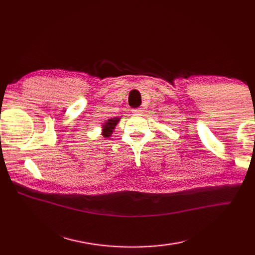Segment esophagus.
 Segmentation results:
<instances>
[{
    "instance_id": "34e87169",
    "label": "esophagus",
    "mask_w": 255,
    "mask_h": 255,
    "mask_svg": "<svg viewBox=\"0 0 255 255\" xmlns=\"http://www.w3.org/2000/svg\"><path fill=\"white\" fill-rule=\"evenodd\" d=\"M132 113H133V115L141 116L142 114H143V111H142V108H136V110H133V111H132Z\"/></svg>"
}]
</instances>
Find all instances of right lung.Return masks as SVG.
Segmentation results:
<instances>
[{"label":"right lung","instance_id":"1","mask_svg":"<svg viewBox=\"0 0 255 255\" xmlns=\"http://www.w3.org/2000/svg\"><path fill=\"white\" fill-rule=\"evenodd\" d=\"M119 119H121L119 117L108 119V121L104 124V126H103V132H102L103 136H104V137H111L112 136L113 130L115 129L116 125L119 122Z\"/></svg>","mask_w":255,"mask_h":255}]
</instances>
